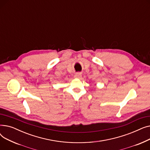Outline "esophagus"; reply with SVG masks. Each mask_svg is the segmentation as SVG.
Returning a JSON list of instances; mask_svg holds the SVG:
<instances>
[{"label": "esophagus", "mask_w": 150, "mask_h": 150, "mask_svg": "<svg viewBox=\"0 0 150 150\" xmlns=\"http://www.w3.org/2000/svg\"><path fill=\"white\" fill-rule=\"evenodd\" d=\"M74 77H75V78H80L81 77V74L80 73H77V74H76L75 75Z\"/></svg>", "instance_id": "esophagus-1"}]
</instances>
